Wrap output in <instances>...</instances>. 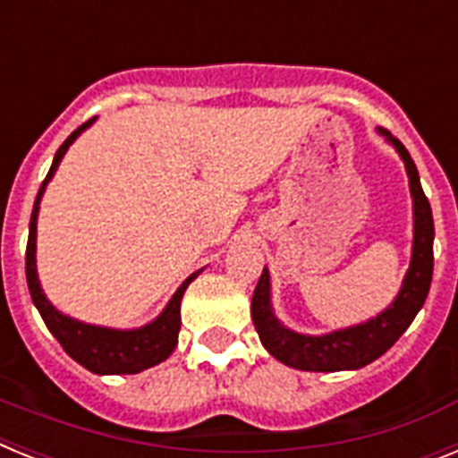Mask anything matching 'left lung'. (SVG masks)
<instances>
[{"mask_svg": "<svg viewBox=\"0 0 458 458\" xmlns=\"http://www.w3.org/2000/svg\"><path fill=\"white\" fill-rule=\"evenodd\" d=\"M399 151L406 163L408 179H411L412 210H415V238H412V259L403 286L396 301L383 314L355 327H346L339 333L323 335V337H307L298 335L275 318L270 307V279L264 268L252 295V321L259 339L273 358L284 365L305 371H342L360 369L386 353L394 342L406 333L412 318L418 317L428 295L431 277H434V216L431 204L420 185V174L411 153L402 141L390 132L378 128Z\"/></svg>", "mask_w": 458, "mask_h": 458, "instance_id": "obj_1", "label": "left lung"}]
</instances>
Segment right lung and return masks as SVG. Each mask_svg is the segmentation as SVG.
Masks as SVG:
<instances>
[{
	"instance_id": "1",
	"label": "right lung",
	"mask_w": 458,
	"mask_h": 458,
	"mask_svg": "<svg viewBox=\"0 0 458 458\" xmlns=\"http://www.w3.org/2000/svg\"><path fill=\"white\" fill-rule=\"evenodd\" d=\"M93 119L82 123L78 131H72L68 140L64 141L59 151H56L52 167L47 172L46 181L40 185L38 194H36L34 210H31L30 222V241H27V257H24V270H27V284H30V293L34 305L38 307L40 317L50 327V333L55 335L56 342L62 344L64 351L71 355L75 362L84 367V369L93 371V374H140V371L148 369V367L163 362L172 355L179 342L181 330V298H183L185 289L199 273H192L179 291L174 293L169 305L165 311L148 326L140 327V330H109V327H96L80 323L75 318L64 317L62 311H56L55 307L47 302L43 295V289L38 284V275H36V216H38V201L43 197L47 181L52 179L55 169L62 163L64 153L68 151L75 137L91 125Z\"/></svg>"
}]
</instances>
